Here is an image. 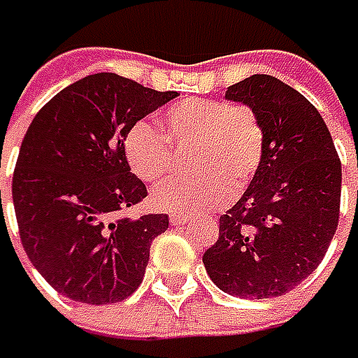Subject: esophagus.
I'll use <instances>...</instances> for the list:
<instances>
[{"label": "esophagus", "instance_id": "34e87169", "mask_svg": "<svg viewBox=\"0 0 358 358\" xmlns=\"http://www.w3.org/2000/svg\"><path fill=\"white\" fill-rule=\"evenodd\" d=\"M192 219L189 217H186V215H171V222L174 224V227H180V224H186V222H189Z\"/></svg>", "mask_w": 358, "mask_h": 358}]
</instances>
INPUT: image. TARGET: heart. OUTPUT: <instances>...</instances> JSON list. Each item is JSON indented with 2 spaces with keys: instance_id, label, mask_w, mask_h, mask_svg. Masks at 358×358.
Instances as JSON below:
<instances>
[{
  "instance_id": "heart-1",
  "label": "heart",
  "mask_w": 358,
  "mask_h": 358,
  "mask_svg": "<svg viewBox=\"0 0 358 358\" xmlns=\"http://www.w3.org/2000/svg\"><path fill=\"white\" fill-rule=\"evenodd\" d=\"M161 127L137 120L124 134V155L145 182H157L178 169V149L192 145L187 166L194 172L153 192V203L166 211L196 215L222 205L248 186L264 157V129L246 104L186 99L161 116Z\"/></svg>"
}]
</instances>
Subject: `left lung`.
Here are the masks:
<instances>
[{
    "label": "left lung",
    "instance_id": "obj_1",
    "mask_svg": "<svg viewBox=\"0 0 358 358\" xmlns=\"http://www.w3.org/2000/svg\"><path fill=\"white\" fill-rule=\"evenodd\" d=\"M224 99L256 112L264 157L244 196L221 215L203 266L232 296H281L316 271L336 234L341 161L318 110L273 75L231 85Z\"/></svg>",
    "mask_w": 358,
    "mask_h": 358
}]
</instances>
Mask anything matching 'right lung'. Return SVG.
<instances>
[{
  "label": "right lung",
  "instance_id": "add662e5",
  "mask_svg": "<svg viewBox=\"0 0 358 358\" xmlns=\"http://www.w3.org/2000/svg\"><path fill=\"white\" fill-rule=\"evenodd\" d=\"M176 96L94 73L57 92L32 120L15 164V215L27 256L59 294L112 304L143 281L169 215H124L147 197L129 172L124 134Z\"/></svg>",
  "mask_w": 358,
  "mask_h": 358
}]
</instances>
